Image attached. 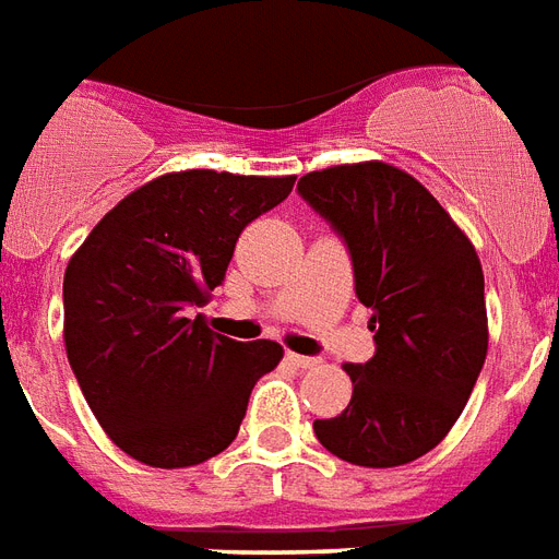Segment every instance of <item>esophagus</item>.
<instances>
[{
    "label": "esophagus",
    "instance_id": "1",
    "mask_svg": "<svg viewBox=\"0 0 559 559\" xmlns=\"http://www.w3.org/2000/svg\"><path fill=\"white\" fill-rule=\"evenodd\" d=\"M285 362L292 365V368H297V371H306V368H314L318 359H312V356H300V354H285Z\"/></svg>",
    "mask_w": 559,
    "mask_h": 559
}]
</instances>
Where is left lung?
Returning <instances> with one entry per match:
<instances>
[{"instance_id": "1", "label": "left lung", "mask_w": 559, "mask_h": 559, "mask_svg": "<svg viewBox=\"0 0 559 559\" xmlns=\"http://www.w3.org/2000/svg\"><path fill=\"white\" fill-rule=\"evenodd\" d=\"M297 191L354 262L377 350L344 365L354 397L314 421L330 454L365 468L413 463L442 442L472 394L486 347L484 267L468 235L415 176L385 162L312 170Z\"/></svg>"}]
</instances>
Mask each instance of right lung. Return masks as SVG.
Listing matches in <instances>:
<instances>
[{"label": "right lung", "instance_id": "add662e5", "mask_svg": "<svg viewBox=\"0 0 559 559\" xmlns=\"http://www.w3.org/2000/svg\"><path fill=\"white\" fill-rule=\"evenodd\" d=\"M297 176L165 174L91 229L64 274V344L108 439L153 468H188L238 436L255 380L283 347L235 342L185 318L224 283L250 221Z\"/></svg>", "mask_w": 559, "mask_h": 559}]
</instances>
